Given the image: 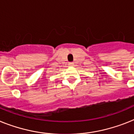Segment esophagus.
Wrapping results in <instances>:
<instances>
[{"label": "esophagus", "instance_id": "esophagus-1", "mask_svg": "<svg viewBox=\"0 0 134 134\" xmlns=\"http://www.w3.org/2000/svg\"><path fill=\"white\" fill-rule=\"evenodd\" d=\"M69 66H72V65H73V63H72V62H70L69 63Z\"/></svg>", "mask_w": 134, "mask_h": 134}]
</instances>
